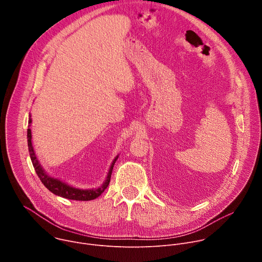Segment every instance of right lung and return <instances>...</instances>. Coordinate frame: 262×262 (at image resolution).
<instances>
[{
    "instance_id": "1",
    "label": "right lung",
    "mask_w": 262,
    "mask_h": 262,
    "mask_svg": "<svg viewBox=\"0 0 262 262\" xmlns=\"http://www.w3.org/2000/svg\"><path fill=\"white\" fill-rule=\"evenodd\" d=\"M31 117V115H30ZM31 123H32V119L29 118V128H28V133H27V138H28V147H29V152H30V158L33 164V167L36 171V174L38 175L39 179L41 180V182L45 184L46 188L51 191L53 194L66 198V199H70V200H78V201H89V200H93L96 199L97 197H99L104 190L107 188V185L110 183L111 180V175H112V171H113L114 165L119 157V155L113 160L112 162L108 172L106 174V177L104 179V181L102 182V184H100L97 188H93V189H80V188H76L59 178L53 177L51 175H49L45 169L42 168L41 164L39 163L38 159L36 157L34 147H33V143H32V132H31Z\"/></svg>"
}]
</instances>
